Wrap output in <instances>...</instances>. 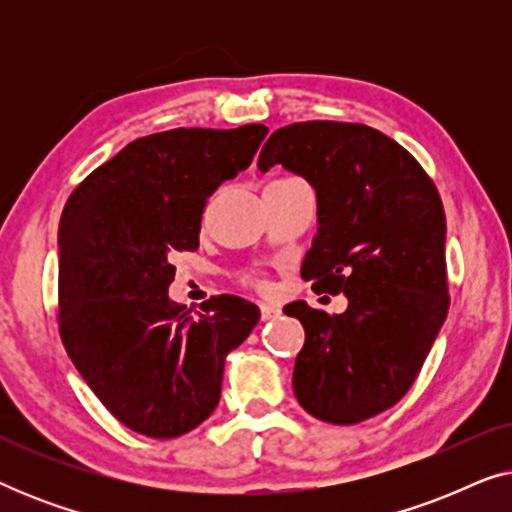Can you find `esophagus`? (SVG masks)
<instances>
[{
  "label": "esophagus",
  "instance_id": "obj_1",
  "mask_svg": "<svg viewBox=\"0 0 512 512\" xmlns=\"http://www.w3.org/2000/svg\"><path fill=\"white\" fill-rule=\"evenodd\" d=\"M282 312L279 310L277 305H270V303H261V317L263 319H272V317H277V314Z\"/></svg>",
  "mask_w": 512,
  "mask_h": 512
}]
</instances>
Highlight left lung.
Masks as SVG:
<instances>
[{
    "label": "left lung",
    "instance_id": "obj_1",
    "mask_svg": "<svg viewBox=\"0 0 512 512\" xmlns=\"http://www.w3.org/2000/svg\"><path fill=\"white\" fill-rule=\"evenodd\" d=\"M282 165L317 193V223L300 275L345 293L328 314L293 300L305 328L293 391L312 417L359 424L412 387L447 317L445 212L415 158L359 123L307 121L272 132L258 170Z\"/></svg>",
    "mask_w": 512,
    "mask_h": 512
}]
</instances>
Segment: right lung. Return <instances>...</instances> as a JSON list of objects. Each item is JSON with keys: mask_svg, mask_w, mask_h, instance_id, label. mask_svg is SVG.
Returning a JSON list of instances; mask_svg holds the SVG:
<instances>
[{"mask_svg": "<svg viewBox=\"0 0 512 512\" xmlns=\"http://www.w3.org/2000/svg\"><path fill=\"white\" fill-rule=\"evenodd\" d=\"M265 125L135 139L69 195L60 219V335L104 408L149 438L212 415L226 356L261 310L214 296L191 314L167 296L177 251L200 247L207 198L247 170Z\"/></svg>", "mask_w": 512, "mask_h": 512, "instance_id": "right-lung-1", "label": "right lung"}]
</instances>
